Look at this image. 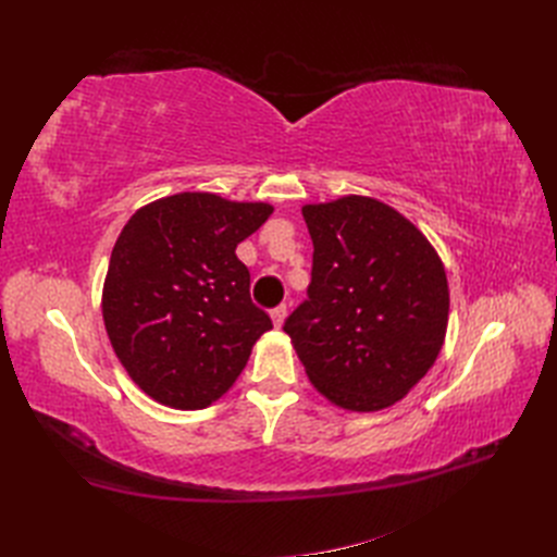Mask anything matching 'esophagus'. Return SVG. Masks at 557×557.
<instances>
[{
	"label": "esophagus",
	"instance_id": "obj_1",
	"mask_svg": "<svg viewBox=\"0 0 557 557\" xmlns=\"http://www.w3.org/2000/svg\"><path fill=\"white\" fill-rule=\"evenodd\" d=\"M285 315H288V307H285V305H281V307H276V309L272 311L274 327H283V323H285Z\"/></svg>",
	"mask_w": 557,
	"mask_h": 557
}]
</instances>
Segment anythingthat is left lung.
I'll list each match as a JSON object with an SVG mask.
<instances>
[{
	"label": "left lung",
	"instance_id": "left-lung-1",
	"mask_svg": "<svg viewBox=\"0 0 557 557\" xmlns=\"http://www.w3.org/2000/svg\"><path fill=\"white\" fill-rule=\"evenodd\" d=\"M313 267L309 299L285 320L315 391L348 411L407 397L444 346L448 281L411 221L374 197L301 207Z\"/></svg>",
	"mask_w": 557,
	"mask_h": 557
}]
</instances>
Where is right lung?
Returning <instances> with one entry per match:
<instances>
[{
    "instance_id": "right-lung-1",
    "label": "right lung",
    "mask_w": 557,
    "mask_h": 557,
    "mask_svg": "<svg viewBox=\"0 0 557 557\" xmlns=\"http://www.w3.org/2000/svg\"><path fill=\"white\" fill-rule=\"evenodd\" d=\"M272 211L178 193L129 218L111 252L102 315L117 360L148 397L195 411L239 379L272 320L250 301V274L234 250Z\"/></svg>"
}]
</instances>
